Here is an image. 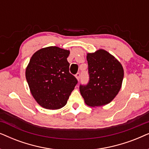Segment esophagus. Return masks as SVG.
<instances>
[{
	"label": "esophagus",
	"instance_id": "1",
	"mask_svg": "<svg viewBox=\"0 0 149 149\" xmlns=\"http://www.w3.org/2000/svg\"><path fill=\"white\" fill-rule=\"evenodd\" d=\"M75 77H76V79L79 81V79H80V73H79V72L77 73V74H75Z\"/></svg>",
	"mask_w": 149,
	"mask_h": 149
}]
</instances>
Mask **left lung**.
<instances>
[{
	"label": "left lung",
	"mask_w": 149,
	"mask_h": 149,
	"mask_svg": "<svg viewBox=\"0 0 149 149\" xmlns=\"http://www.w3.org/2000/svg\"><path fill=\"white\" fill-rule=\"evenodd\" d=\"M89 82L81 85L80 93L87 105L102 107L108 104L121 88L124 70L119 60L104 49L87 53Z\"/></svg>",
	"instance_id": "1"
}]
</instances>
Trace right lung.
Returning a JSON list of instances; mask_svg holds the SVG:
<instances>
[{
	"label": "right lung",
	"mask_w": 149,
	"mask_h": 149,
	"mask_svg": "<svg viewBox=\"0 0 149 149\" xmlns=\"http://www.w3.org/2000/svg\"><path fill=\"white\" fill-rule=\"evenodd\" d=\"M70 51L51 46L38 50L30 58L26 78L36 102L46 109L57 110L66 104L77 83L69 72Z\"/></svg>",
	"instance_id": "right-lung-1"
}]
</instances>
